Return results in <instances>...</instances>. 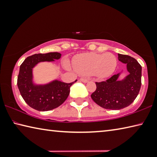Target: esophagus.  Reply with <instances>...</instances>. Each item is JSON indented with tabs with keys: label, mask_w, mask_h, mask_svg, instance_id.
Listing matches in <instances>:
<instances>
[{
	"label": "esophagus",
	"mask_w": 157,
	"mask_h": 157,
	"mask_svg": "<svg viewBox=\"0 0 157 157\" xmlns=\"http://www.w3.org/2000/svg\"><path fill=\"white\" fill-rule=\"evenodd\" d=\"M80 81L81 82H84V83H86V82H87L89 81V79H87V78H81L80 79Z\"/></svg>",
	"instance_id": "34e87169"
}]
</instances>
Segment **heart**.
Listing matches in <instances>:
<instances>
[{
  "instance_id": "b5f03b06",
  "label": "heart",
  "mask_w": 157,
  "mask_h": 157,
  "mask_svg": "<svg viewBox=\"0 0 157 157\" xmlns=\"http://www.w3.org/2000/svg\"><path fill=\"white\" fill-rule=\"evenodd\" d=\"M66 66L69 64L66 62ZM74 68L81 75L93 74L99 78L112 75L117 66V59L112 53L106 54L89 52L79 55L74 59Z\"/></svg>"
}]
</instances>
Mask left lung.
Listing matches in <instances>:
<instances>
[{
	"instance_id": "obj_1",
	"label": "left lung",
	"mask_w": 157,
	"mask_h": 157,
	"mask_svg": "<svg viewBox=\"0 0 157 157\" xmlns=\"http://www.w3.org/2000/svg\"><path fill=\"white\" fill-rule=\"evenodd\" d=\"M118 55V60L127 64L129 75L118 80L119 73L106 81L95 82L96 90L91 95L97 105L107 109L119 110L128 107L136 99L141 86L142 67L140 63L128 55Z\"/></svg>"
}]
</instances>
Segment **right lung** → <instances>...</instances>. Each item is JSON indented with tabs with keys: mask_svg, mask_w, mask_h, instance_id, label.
<instances>
[{
	"mask_svg": "<svg viewBox=\"0 0 157 157\" xmlns=\"http://www.w3.org/2000/svg\"><path fill=\"white\" fill-rule=\"evenodd\" d=\"M59 52L35 54L26 58L20 66L17 86L25 102L34 109L46 111L63 104L70 94V88L77 79L71 83L54 80L46 84L33 83V68L41 62H53L61 57Z\"/></svg>",
	"mask_w": 157,
	"mask_h": 157,
	"instance_id": "right-lung-1",
	"label": "right lung"
}]
</instances>
